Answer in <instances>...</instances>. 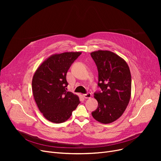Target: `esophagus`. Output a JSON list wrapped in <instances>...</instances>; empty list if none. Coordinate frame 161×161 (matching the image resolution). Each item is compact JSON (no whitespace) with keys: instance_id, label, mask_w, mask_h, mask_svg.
I'll use <instances>...</instances> for the list:
<instances>
[{"instance_id":"esophagus-1","label":"esophagus","mask_w":161,"mask_h":161,"mask_svg":"<svg viewBox=\"0 0 161 161\" xmlns=\"http://www.w3.org/2000/svg\"><path fill=\"white\" fill-rule=\"evenodd\" d=\"M83 97L85 98H91L92 97V95H91V93H90V92H88V93H87V94L83 95Z\"/></svg>"}]
</instances>
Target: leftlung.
Instances as JSON below:
<instances>
[{
    "label": "left lung",
    "instance_id": "left-lung-1",
    "mask_svg": "<svg viewBox=\"0 0 161 161\" xmlns=\"http://www.w3.org/2000/svg\"><path fill=\"white\" fill-rule=\"evenodd\" d=\"M98 72V86L102 91L95 92L98 108L92 112L97 121L111 123L123 115L131 97V74L123 58L110 51L91 53Z\"/></svg>",
    "mask_w": 161,
    "mask_h": 161
}]
</instances>
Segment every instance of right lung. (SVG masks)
Wrapping results in <instances>:
<instances>
[{
	"label": "right lung",
	"instance_id": "right-lung-1",
	"mask_svg": "<svg viewBox=\"0 0 161 161\" xmlns=\"http://www.w3.org/2000/svg\"><path fill=\"white\" fill-rule=\"evenodd\" d=\"M81 52H64L49 57L33 75L32 89L40 112L48 121L61 123L80 104L78 95L67 91L66 73Z\"/></svg>",
	"mask_w": 161,
	"mask_h": 161
}]
</instances>
